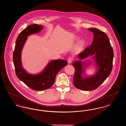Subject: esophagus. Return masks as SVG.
Returning a JSON list of instances; mask_svg holds the SVG:
<instances>
[{"label":"esophagus","mask_w":126,"mask_h":126,"mask_svg":"<svg viewBox=\"0 0 126 126\" xmlns=\"http://www.w3.org/2000/svg\"><path fill=\"white\" fill-rule=\"evenodd\" d=\"M72 61H73V58H72V57L68 58V59L67 60V61H68V64H70L72 62Z\"/></svg>","instance_id":"esophagus-1"}]
</instances>
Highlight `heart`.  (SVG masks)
<instances>
[{
    "label": "heart",
    "instance_id": "heart-1",
    "mask_svg": "<svg viewBox=\"0 0 126 126\" xmlns=\"http://www.w3.org/2000/svg\"><path fill=\"white\" fill-rule=\"evenodd\" d=\"M77 38V37H76ZM85 43V41L84 39H81L78 41V43L77 44L76 46H75L74 48V51L76 52H80L83 48V47Z\"/></svg>",
    "mask_w": 126,
    "mask_h": 126
}]
</instances>
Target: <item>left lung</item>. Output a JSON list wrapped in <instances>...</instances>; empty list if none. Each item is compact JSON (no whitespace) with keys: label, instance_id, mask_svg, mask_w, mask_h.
<instances>
[{"label":"left lung","instance_id":"8db88e82","mask_svg":"<svg viewBox=\"0 0 126 126\" xmlns=\"http://www.w3.org/2000/svg\"><path fill=\"white\" fill-rule=\"evenodd\" d=\"M94 33L92 45L78 55L80 60L73 63L75 68L73 83L75 86L83 91L95 90L106 79L112 70L113 51L107 35L98 29L88 28ZM93 55L97 71L94 75L84 76L85 68L90 63L82 60Z\"/></svg>","mask_w":126,"mask_h":126}]
</instances>
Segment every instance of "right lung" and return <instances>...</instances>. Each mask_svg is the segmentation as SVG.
<instances>
[{
  "mask_svg": "<svg viewBox=\"0 0 126 126\" xmlns=\"http://www.w3.org/2000/svg\"><path fill=\"white\" fill-rule=\"evenodd\" d=\"M42 29V25L33 24L29 25L22 31L17 38L13 57L16 74L19 79L32 90L37 91H43L50 88L54 84L58 73L67 64L66 60H51L42 71L35 75L28 73L23 68L21 53L27 37L39 32Z\"/></svg>",
  "mask_w": 126,
  "mask_h": 126,
  "instance_id": "right-lung-1",
  "label": "right lung"
}]
</instances>
